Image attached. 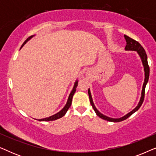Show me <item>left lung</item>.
I'll list each match as a JSON object with an SVG mask.
<instances>
[{"label": "left lung", "instance_id": "left-lung-1", "mask_svg": "<svg viewBox=\"0 0 156 156\" xmlns=\"http://www.w3.org/2000/svg\"><path fill=\"white\" fill-rule=\"evenodd\" d=\"M125 40L126 41V45L125 50H133V51H136L139 55V56L140 57L142 60V63L144 67V71H145V80H144V85H143V89H142V93H141V97H140V100L138 103V105L136 106V107L134 108L133 111H131V112H129V114L126 115V116L121 117V118L119 119H113V118H110V117H108L106 116H104L102 114H101L99 111L97 109V108L95 107L94 104L93 103V100L92 98H91V95L90 93V90H88V94H89V101H90L91 105L92 106V107L94 108V110L95 111L96 114L100 118H101L104 120H106L108 121H112V122H120V121H122L125 119H126L129 118L130 116H131L132 114H133L134 112H136V111L138 110V108L140 107V106L142 105L143 102H144V97H145V89H146V86L147 82L148 81V78H149V72H150V69H149V66L148 64V59H147V55L146 51H145L144 48L140 45V44L139 42L136 41V40L132 39V38L129 37V36L127 35H124Z\"/></svg>", "mask_w": 156, "mask_h": 156}]
</instances>
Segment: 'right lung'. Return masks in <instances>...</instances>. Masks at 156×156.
Returning a JSON list of instances; mask_svg holds the SVG:
<instances>
[{
	"mask_svg": "<svg viewBox=\"0 0 156 156\" xmlns=\"http://www.w3.org/2000/svg\"><path fill=\"white\" fill-rule=\"evenodd\" d=\"M32 37H33V36H30V37H29L28 38H27V39L25 40L24 42H23V44H22V46H21L20 48H22V47H23V45H24V44L26 43V42L28 41V40L30 39ZM77 84H78V81H76V82L74 83L73 89H72V91H71V93H70V94L69 96V98H68L67 104H66V105H65V107H64L60 111V112H58V113H57V114H55V115H52V116L48 117V118H44V119H39V120H38V121H55V120H57V119H58L59 118H62V117L63 116H65V114H66V112H67V110L69 109V108L70 107V106H71L72 101V97H73L74 94L75 93V91H76V87H77Z\"/></svg>",
	"mask_w": 156,
	"mask_h": 156,
	"instance_id": "1",
	"label": "right lung"
}]
</instances>
